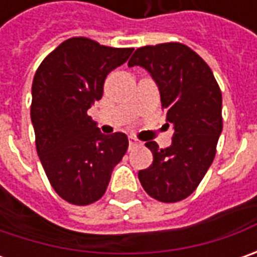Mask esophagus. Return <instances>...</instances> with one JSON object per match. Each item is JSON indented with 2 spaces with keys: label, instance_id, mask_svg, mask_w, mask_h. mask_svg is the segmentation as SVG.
<instances>
[{
  "label": "esophagus",
  "instance_id": "esophagus-1",
  "mask_svg": "<svg viewBox=\"0 0 257 257\" xmlns=\"http://www.w3.org/2000/svg\"><path fill=\"white\" fill-rule=\"evenodd\" d=\"M134 146H137V140H136L134 137H130V139H128V147L133 149Z\"/></svg>",
  "mask_w": 257,
  "mask_h": 257
}]
</instances>
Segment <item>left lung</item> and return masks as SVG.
<instances>
[{"instance_id":"left-lung-1","label":"left lung","mask_w":257,"mask_h":257,"mask_svg":"<svg viewBox=\"0 0 257 257\" xmlns=\"http://www.w3.org/2000/svg\"><path fill=\"white\" fill-rule=\"evenodd\" d=\"M140 65L159 87L172 144L160 149L147 142L153 164L139 172L143 189L159 202H180L190 196L213 163L222 133V93L210 67L180 43L137 48L128 67Z\"/></svg>"}]
</instances>
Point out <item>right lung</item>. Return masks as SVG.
I'll return each instance as SVG.
<instances>
[{
    "mask_svg": "<svg viewBox=\"0 0 257 257\" xmlns=\"http://www.w3.org/2000/svg\"><path fill=\"white\" fill-rule=\"evenodd\" d=\"M133 48L74 37L58 45L33 81L31 121L37 153L53 189L65 202H97L128 147L124 133L103 134L87 114L103 97L104 80Z\"/></svg>",
    "mask_w": 257,
    "mask_h": 257,
    "instance_id": "add662e5",
    "label": "right lung"
}]
</instances>
